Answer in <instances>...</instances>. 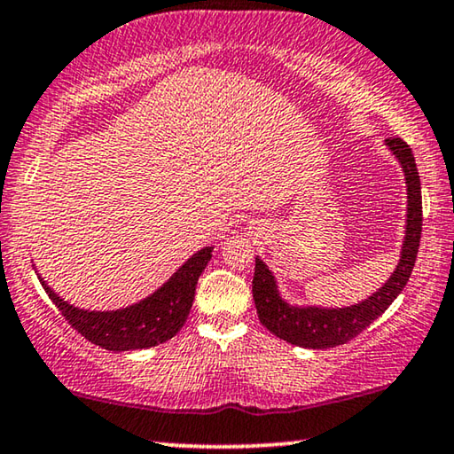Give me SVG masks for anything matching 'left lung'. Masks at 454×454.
Returning <instances> with one entry per match:
<instances>
[{
  "label": "left lung",
  "mask_w": 454,
  "mask_h": 454,
  "mask_svg": "<svg viewBox=\"0 0 454 454\" xmlns=\"http://www.w3.org/2000/svg\"><path fill=\"white\" fill-rule=\"evenodd\" d=\"M385 146L400 162L408 207H405V230L400 250V261L377 292L353 306L324 308L295 306L281 295L275 275L267 262L256 256L253 277V300L262 326L277 338L301 348H334L338 344L353 340L371 322H375L387 309L397 295L403 292L411 269H414L418 247L422 234V189L411 148L402 138H387Z\"/></svg>",
  "instance_id": "1"
}]
</instances>
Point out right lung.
Here are the masks:
<instances>
[{"label": "right lung", "instance_id": "add662e5", "mask_svg": "<svg viewBox=\"0 0 454 454\" xmlns=\"http://www.w3.org/2000/svg\"><path fill=\"white\" fill-rule=\"evenodd\" d=\"M214 247H204L181 265L162 286L132 306L120 309H83L65 301L36 270L44 292L59 312L87 340L114 353L151 348L167 342L184 328L192 309L195 287L204 273ZM34 267V265H32Z\"/></svg>", "mask_w": 454, "mask_h": 454}]
</instances>
